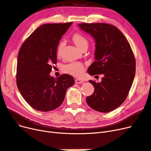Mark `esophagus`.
I'll return each instance as SVG.
<instances>
[{
    "label": "esophagus",
    "instance_id": "esophagus-1",
    "mask_svg": "<svg viewBox=\"0 0 151 151\" xmlns=\"http://www.w3.org/2000/svg\"><path fill=\"white\" fill-rule=\"evenodd\" d=\"M84 82L83 80H82L81 79H76L75 80V83L77 84H80V83H83Z\"/></svg>",
    "mask_w": 151,
    "mask_h": 151
}]
</instances>
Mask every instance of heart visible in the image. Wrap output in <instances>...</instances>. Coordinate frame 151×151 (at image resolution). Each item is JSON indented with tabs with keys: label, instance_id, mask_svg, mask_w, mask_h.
Listing matches in <instances>:
<instances>
[{
	"label": "heart",
	"instance_id": "heart-1",
	"mask_svg": "<svg viewBox=\"0 0 151 151\" xmlns=\"http://www.w3.org/2000/svg\"><path fill=\"white\" fill-rule=\"evenodd\" d=\"M73 41H74L76 46L81 49L83 46L88 45V41L86 38L81 33L76 32L74 34L72 37ZM65 46L64 41H61L59 44L58 47L57 55L58 56H61L63 47ZM63 71L66 73H68L75 76H80L83 75L85 71V66L83 64L80 62H73L71 63L68 65H65L63 67Z\"/></svg>",
	"mask_w": 151,
	"mask_h": 151
}]
</instances>
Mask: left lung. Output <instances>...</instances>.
Returning a JSON list of instances; mask_svg holds the SVG:
<instances>
[{"instance_id":"left-lung-1","label":"left lung","mask_w":151,"mask_h":151,"mask_svg":"<svg viewBox=\"0 0 151 151\" xmlns=\"http://www.w3.org/2000/svg\"><path fill=\"white\" fill-rule=\"evenodd\" d=\"M81 30L95 41V61L87 72L93 76L104 75L101 81L89 82L94 92L86 103L100 112H109L127 98L135 73V61L129 42L119 29L105 23H81Z\"/></svg>"}]
</instances>
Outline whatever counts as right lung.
I'll use <instances>...</instances> for the list:
<instances>
[{"label":"right lung","mask_w":151,"mask_h":151,"mask_svg":"<svg viewBox=\"0 0 151 151\" xmlns=\"http://www.w3.org/2000/svg\"><path fill=\"white\" fill-rule=\"evenodd\" d=\"M73 22L46 24L39 27L24 42L17 65V86L33 109L48 111L59 107L66 90L73 85V77L51 76L52 64L57 62V47Z\"/></svg>","instance_id":"obj_1"}]
</instances>
